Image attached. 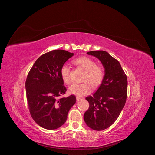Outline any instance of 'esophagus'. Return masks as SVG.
<instances>
[{"mask_svg": "<svg viewBox=\"0 0 155 155\" xmlns=\"http://www.w3.org/2000/svg\"><path fill=\"white\" fill-rule=\"evenodd\" d=\"M76 99H77V102H78V101H80V100L82 99V98H81V97H77Z\"/></svg>", "mask_w": 155, "mask_h": 155, "instance_id": "esophagus-1", "label": "esophagus"}]
</instances>
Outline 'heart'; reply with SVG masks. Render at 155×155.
<instances>
[{
  "label": "heart",
  "mask_w": 155,
  "mask_h": 155,
  "mask_svg": "<svg viewBox=\"0 0 155 155\" xmlns=\"http://www.w3.org/2000/svg\"><path fill=\"white\" fill-rule=\"evenodd\" d=\"M73 62L78 68L85 71L82 78L84 82L73 84L69 87V92L71 94L81 97L91 91L90 85L95 87L102 83L105 76V71L102 66L97 65L95 61L87 56L76 58ZM61 75L65 83H71V68L69 65L64 64L62 66Z\"/></svg>",
  "instance_id": "b5f03b06"
}]
</instances>
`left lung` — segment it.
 I'll use <instances>...</instances> for the list:
<instances>
[{
	"mask_svg": "<svg viewBox=\"0 0 155 155\" xmlns=\"http://www.w3.org/2000/svg\"><path fill=\"white\" fill-rule=\"evenodd\" d=\"M87 54L98 58L105 72L97 90L86 97L90 106L84 120L92 129L102 130L112 126L123 110L127 94V80L120 62L107 52L91 51Z\"/></svg>",
	"mask_w": 155,
	"mask_h": 155,
	"instance_id": "left-lung-1",
	"label": "left lung"
}]
</instances>
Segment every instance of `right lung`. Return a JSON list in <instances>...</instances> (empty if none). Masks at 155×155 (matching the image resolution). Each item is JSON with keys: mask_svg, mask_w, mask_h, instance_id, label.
<instances>
[{"mask_svg": "<svg viewBox=\"0 0 155 155\" xmlns=\"http://www.w3.org/2000/svg\"><path fill=\"white\" fill-rule=\"evenodd\" d=\"M73 55L62 50L46 53L37 59L28 73L25 84L28 108L33 120L43 128L61 127L76 102L74 95L62 97L67 89L61 69Z\"/></svg>", "mask_w": 155, "mask_h": 155, "instance_id": "obj_1", "label": "right lung"}]
</instances>
